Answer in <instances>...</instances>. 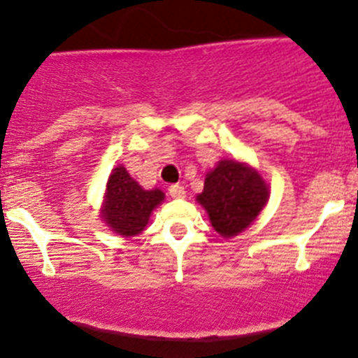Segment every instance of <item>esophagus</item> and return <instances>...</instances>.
Segmentation results:
<instances>
[{"instance_id":"esophagus-1","label":"esophagus","mask_w":358,"mask_h":358,"mask_svg":"<svg viewBox=\"0 0 358 358\" xmlns=\"http://www.w3.org/2000/svg\"><path fill=\"white\" fill-rule=\"evenodd\" d=\"M169 196L173 199H183L185 197V189L182 185H171L169 187Z\"/></svg>"}]
</instances>
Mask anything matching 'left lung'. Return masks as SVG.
Here are the masks:
<instances>
[{
  "label": "left lung",
  "mask_w": 358,
  "mask_h": 358,
  "mask_svg": "<svg viewBox=\"0 0 358 358\" xmlns=\"http://www.w3.org/2000/svg\"><path fill=\"white\" fill-rule=\"evenodd\" d=\"M268 201V187L256 169L236 159H223L206 175L197 202L213 229L225 239L246 230Z\"/></svg>",
  "instance_id": "1"
}]
</instances>
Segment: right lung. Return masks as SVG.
I'll return each instance as SVG.
<instances>
[{"instance_id": "obj_1", "label": "right lung", "mask_w": 358, "mask_h": 358, "mask_svg": "<svg viewBox=\"0 0 358 358\" xmlns=\"http://www.w3.org/2000/svg\"><path fill=\"white\" fill-rule=\"evenodd\" d=\"M162 201L164 194L161 190H143L126 168L117 166L107 182L102 218L119 236H138L149 223L150 213Z\"/></svg>"}]
</instances>
